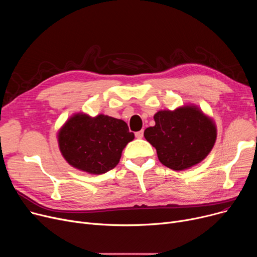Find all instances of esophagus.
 <instances>
[{
    "label": "esophagus",
    "mask_w": 257,
    "mask_h": 257,
    "mask_svg": "<svg viewBox=\"0 0 257 257\" xmlns=\"http://www.w3.org/2000/svg\"><path fill=\"white\" fill-rule=\"evenodd\" d=\"M143 137H144V130H141V131L136 132V138H137V139H142Z\"/></svg>",
    "instance_id": "esophagus-1"
}]
</instances>
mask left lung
Returning <instances> with one entry per match:
<instances>
[{
  "label": "left lung",
  "mask_w": 257,
  "mask_h": 257,
  "mask_svg": "<svg viewBox=\"0 0 257 257\" xmlns=\"http://www.w3.org/2000/svg\"><path fill=\"white\" fill-rule=\"evenodd\" d=\"M154 120L155 126L145 130V139L156 149L160 163L174 171L201 163L217 139L213 120L197 106L160 110L155 113Z\"/></svg>",
  "instance_id": "1"
}]
</instances>
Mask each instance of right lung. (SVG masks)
<instances>
[{
	"instance_id": "1",
	"label": "right lung",
	"mask_w": 257,
	"mask_h": 257,
	"mask_svg": "<svg viewBox=\"0 0 257 257\" xmlns=\"http://www.w3.org/2000/svg\"><path fill=\"white\" fill-rule=\"evenodd\" d=\"M134 139L124 120L99 114L77 113L58 133L59 149L72 167L89 174H103L119 161L126 145Z\"/></svg>"
}]
</instances>
